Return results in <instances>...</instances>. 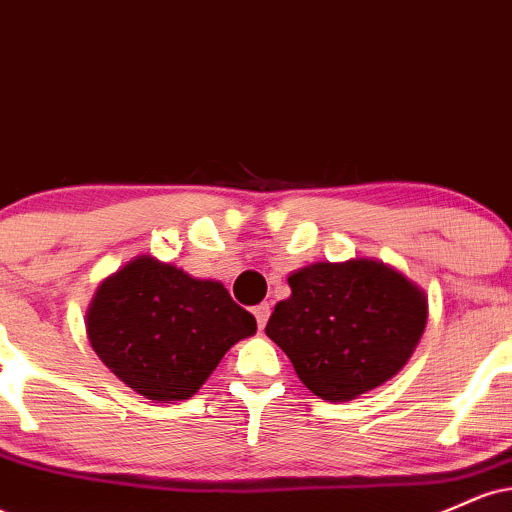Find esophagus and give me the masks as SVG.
<instances>
[{
  "label": "esophagus",
  "mask_w": 512,
  "mask_h": 512,
  "mask_svg": "<svg viewBox=\"0 0 512 512\" xmlns=\"http://www.w3.org/2000/svg\"><path fill=\"white\" fill-rule=\"evenodd\" d=\"M252 313H255V320H257V327H262L267 325V320H269V303H260V305H255V308H252Z\"/></svg>",
  "instance_id": "esophagus-1"
}]
</instances>
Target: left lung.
Segmentation results:
<instances>
[{
	"mask_svg": "<svg viewBox=\"0 0 512 512\" xmlns=\"http://www.w3.org/2000/svg\"><path fill=\"white\" fill-rule=\"evenodd\" d=\"M289 286L264 332L327 402H351L395 378L426 330V291L383 260L315 262Z\"/></svg>",
	"mask_w": 512,
	"mask_h": 512,
	"instance_id": "left-lung-1",
	"label": "left lung"
}]
</instances>
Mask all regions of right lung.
<instances>
[{
    "mask_svg": "<svg viewBox=\"0 0 512 512\" xmlns=\"http://www.w3.org/2000/svg\"><path fill=\"white\" fill-rule=\"evenodd\" d=\"M255 332L221 281L151 255L105 276L86 310V337L110 373L166 404L197 395L226 351Z\"/></svg>",
    "mask_w": 512,
    "mask_h": 512,
    "instance_id": "1",
    "label": "right lung"
}]
</instances>
